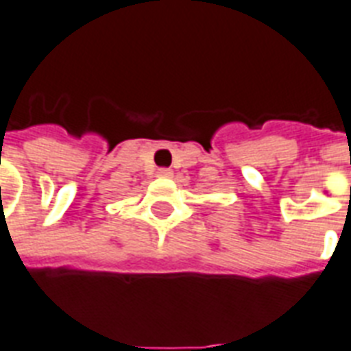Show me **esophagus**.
Masks as SVG:
<instances>
[{"label": "esophagus", "mask_w": 351, "mask_h": 351, "mask_svg": "<svg viewBox=\"0 0 351 351\" xmlns=\"http://www.w3.org/2000/svg\"><path fill=\"white\" fill-rule=\"evenodd\" d=\"M158 176H160V178H171V176H173V171L167 169V167H162V169H158Z\"/></svg>", "instance_id": "esophagus-1"}]
</instances>
